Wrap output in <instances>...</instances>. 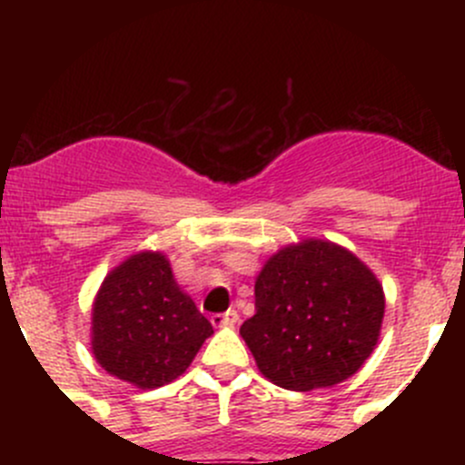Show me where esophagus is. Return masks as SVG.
<instances>
[{"label": "esophagus", "instance_id": "34e87169", "mask_svg": "<svg viewBox=\"0 0 465 465\" xmlns=\"http://www.w3.org/2000/svg\"><path fill=\"white\" fill-rule=\"evenodd\" d=\"M211 323H213L215 328H229V326H236V323H238V312H236V311L218 312V315L211 317Z\"/></svg>", "mask_w": 465, "mask_h": 465}]
</instances>
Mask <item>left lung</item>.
I'll use <instances>...</instances> for the list:
<instances>
[{
	"instance_id": "obj_1",
	"label": "left lung",
	"mask_w": 465,
	"mask_h": 465,
	"mask_svg": "<svg viewBox=\"0 0 465 465\" xmlns=\"http://www.w3.org/2000/svg\"><path fill=\"white\" fill-rule=\"evenodd\" d=\"M254 297L241 335L276 387H335L360 371L380 340L382 283L337 242L303 238L281 247L256 276Z\"/></svg>"
}]
</instances>
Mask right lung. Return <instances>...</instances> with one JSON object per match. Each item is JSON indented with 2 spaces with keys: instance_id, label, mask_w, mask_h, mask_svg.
Listing matches in <instances>:
<instances>
[{
  "instance_id": "add662e5",
  "label": "right lung",
  "mask_w": 465,
  "mask_h": 465,
  "mask_svg": "<svg viewBox=\"0 0 465 465\" xmlns=\"http://www.w3.org/2000/svg\"><path fill=\"white\" fill-rule=\"evenodd\" d=\"M211 335L209 320L180 288L163 252L142 250L121 261L94 297V358L139 389L180 378Z\"/></svg>"
}]
</instances>
